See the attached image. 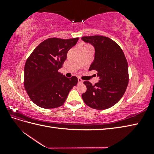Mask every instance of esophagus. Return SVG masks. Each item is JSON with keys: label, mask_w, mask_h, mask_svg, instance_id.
Returning <instances> with one entry per match:
<instances>
[{"label": "esophagus", "mask_w": 154, "mask_h": 154, "mask_svg": "<svg viewBox=\"0 0 154 154\" xmlns=\"http://www.w3.org/2000/svg\"><path fill=\"white\" fill-rule=\"evenodd\" d=\"M78 83H83V80L81 79V78H79V77H78Z\"/></svg>", "instance_id": "obj_1"}]
</instances>
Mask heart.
I'll list each match as a JSON object with an SVG mask.
<instances>
[{
	"instance_id": "obj_1",
	"label": "heart",
	"mask_w": 154,
	"mask_h": 154,
	"mask_svg": "<svg viewBox=\"0 0 154 154\" xmlns=\"http://www.w3.org/2000/svg\"><path fill=\"white\" fill-rule=\"evenodd\" d=\"M92 48L91 46L90 45H89V44H85L84 45H83V48ZM82 48V49H83Z\"/></svg>"
}]
</instances>
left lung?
Wrapping results in <instances>:
<instances>
[{"label": "left lung", "instance_id": "1", "mask_svg": "<svg viewBox=\"0 0 154 154\" xmlns=\"http://www.w3.org/2000/svg\"><path fill=\"white\" fill-rule=\"evenodd\" d=\"M82 40L95 49L94 60L89 71H97L99 82L93 85L84 81L86 92L82 94L87 106L96 110L109 109L124 95L128 84V66L122 49L110 38L103 35L83 36Z\"/></svg>", "mask_w": 154, "mask_h": 154}]
</instances>
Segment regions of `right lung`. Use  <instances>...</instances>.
Returning <instances> with one entry per match:
<instances>
[{"label": "right lung", "mask_w": 154, "mask_h": 154, "mask_svg": "<svg viewBox=\"0 0 154 154\" xmlns=\"http://www.w3.org/2000/svg\"><path fill=\"white\" fill-rule=\"evenodd\" d=\"M79 38H51L39 44L32 52L24 66V85L32 102L44 109L63 105L68 94L78 82L77 78L65 77L59 72L68 51Z\"/></svg>", "instance_id": "obj_1"}]
</instances>
